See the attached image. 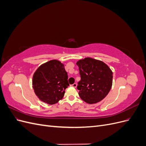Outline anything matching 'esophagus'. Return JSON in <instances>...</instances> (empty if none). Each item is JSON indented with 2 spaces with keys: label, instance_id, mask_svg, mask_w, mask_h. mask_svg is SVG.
<instances>
[{
  "label": "esophagus",
  "instance_id": "esophagus-1",
  "mask_svg": "<svg viewBox=\"0 0 146 146\" xmlns=\"http://www.w3.org/2000/svg\"><path fill=\"white\" fill-rule=\"evenodd\" d=\"M77 86V84L76 83L72 84V85H71V86H72V87H74V88H76Z\"/></svg>",
  "mask_w": 146,
  "mask_h": 146
}]
</instances>
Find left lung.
Instances as JSON below:
<instances>
[{
  "label": "left lung",
  "mask_w": 146,
  "mask_h": 146,
  "mask_svg": "<svg viewBox=\"0 0 146 146\" xmlns=\"http://www.w3.org/2000/svg\"><path fill=\"white\" fill-rule=\"evenodd\" d=\"M81 77L78 95L85 102L93 104L103 100L111 90L113 72L103 61L90 57L77 62Z\"/></svg>",
  "instance_id": "obj_1"
}]
</instances>
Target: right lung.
<instances>
[{
	"label": "right lung",
	"mask_w": 146,
	"mask_h": 146,
	"mask_svg": "<svg viewBox=\"0 0 146 146\" xmlns=\"http://www.w3.org/2000/svg\"><path fill=\"white\" fill-rule=\"evenodd\" d=\"M64 66L60 61L52 60L41 64L35 72L32 85L39 99L53 105L63 99L65 90L69 86Z\"/></svg>",
	"instance_id": "obj_1"
}]
</instances>
